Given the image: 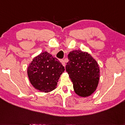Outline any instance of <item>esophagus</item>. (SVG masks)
Masks as SVG:
<instances>
[{
	"label": "esophagus",
	"mask_w": 125,
	"mask_h": 125,
	"mask_svg": "<svg viewBox=\"0 0 125 125\" xmlns=\"http://www.w3.org/2000/svg\"><path fill=\"white\" fill-rule=\"evenodd\" d=\"M61 62H62V65L64 67L65 66V62H64V61H63V60H62Z\"/></svg>",
	"instance_id": "esophagus-1"
}]
</instances>
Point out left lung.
Listing matches in <instances>:
<instances>
[{"label": "left lung", "mask_w": 125, "mask_h": 125, "mask_svg": "<svg viewBox=\"0 0 125 125\" xmlns=\"http://www.w3.org/2000/svg\"><path fill=\"white\" fill-rule=\"evenodd\" d=\"M66 70L73 84L74 92L81 97L90 96L95 91L100 70L92 56L82 51H73L68 54Z\"/></svg>", "instance_id": "1"}]
</instances>
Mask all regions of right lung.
Segmentation results:
<instances>
[{"label": "right lung", "mask_w": 125, "mask_h": 125, "mask_svg": "<svg viewBox=\"0 0 125 125\" xmlns=\"http://www.w3.org/2000/svg\"><path fill=\"white\" fill-rule=\"evenodd\" d=\"M64 71L59 61L47 52L33 59L28 68L31 84L41 92H49L56 87L61 74Z\"/></svg>", "instance_id": "obj_1"}]
</instances>
